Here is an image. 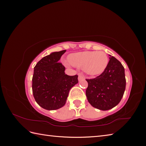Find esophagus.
<instances>
[{
	"label": "esophagus",
	"mask_w": 146,
	"mask_h": 146,
	"mask_svg": "<svg viewBox=\"0 0 146 146\" xmlns=\"http://www.w3.org/2000/svg\"><path fill=\"white\" fill-rule=\"evenodd\" d=\"M78 81H80L83 80V79L85 78V76H84V75L82 73H78Z\"/></svg>",
	"instance_id": "esophagus-1"
}]
</instances>
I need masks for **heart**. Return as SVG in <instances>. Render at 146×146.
I'll use <instances>...</instances> for the list:
<instances>
[{"mask_svg":"<svg viewBox=\"0 0 146 146\" xmlns=\"http://www.w3.org/2000/svg\"><path fill=\"white\" fill-rule=\"evenodd\" d=\"M69 61L74 66L83 68L88 74L96 76L102 73L107 68L109 59L104 52L85 51L70 55Z\"/></svg>","mask_w":146,"mask_h":146,"instance_id":"obj_1","label":"heart"}]
</instances>
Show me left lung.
<instances>
[{
  "label": "left lung",
  "instance_id": "obj_1",
  "mask_svg": "<svg viewBox=\"0 0 146 146\" xmlns=\"http://www.w3.org/2000/svg\"><path fill=\"white\" fill-rule=\"evenodd\" d=\"M109 56L108 64L104 71L95 78L86 79L88 102L93 107L104 111L120 102L126 85L124 68L116 58Z\"/></svg>",
  "mask_w": 146,
  "mask_h": 146
}]
</instances>
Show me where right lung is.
Instances as JSON below:
<instances>
[{
	"mask_svg": "<svg viewBox=\"0 0 146 146\" xmlns=\"http://www.w3.org/2000/svg\"><path fill=\"white\" fill-rule=\"evenodd\" d=\"M66 50L52 52L35 66L32 91L37 104L47 110L59 109L66 104L70 88L78 83V76L65 74L64 66L58 63Z\"/></svg>",
	"mask_w": 146,
	"mask_h": 146,
	"instance_id": "add662e5",
	"label": "right lung"
}]
</instances>
